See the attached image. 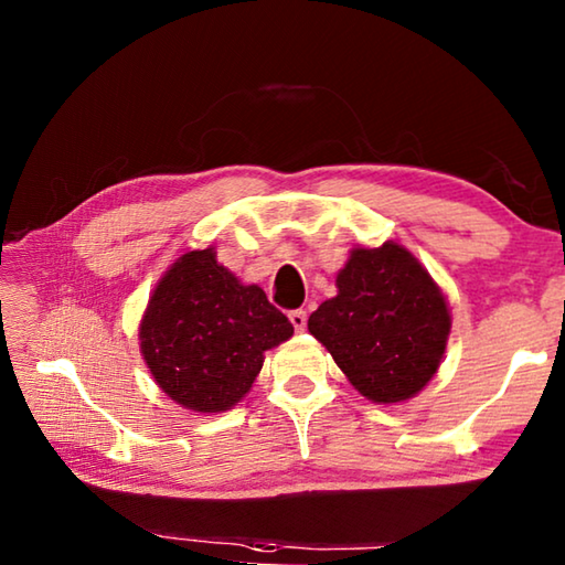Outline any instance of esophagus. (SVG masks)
I'll list each match as a JSON object with an SVG mask.
<instances>
[{
	"label": "esophagus",
	"mask_w": 565,
	"mask_h": 565,
	"mask_svg": "<svg viewBox=\"0 0 565 565\" xmlns=\"http://www.w3.org/2000/svg\"><path fill=\"white\" fill-rule=\"evenodd\" d=\"M289 321L294 323L296 331H303V329H306V311H303V309L289 311Z\"/></svg>",
	"instance_id": "34e87169"
}]
</instances>
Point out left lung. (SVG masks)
Returning <instances> with one entry per match:
<instances>
[{
    "instance_id": "8db88e82",
    "label": "left lung",
    "mask_w": 565,
    "mask_h": 565,
    "mask_svg": "<svg viewBox=\"0 0 565 565\" xmlns=\"http://www.w3.org/2000/svg\"><path fill=\"white\" fill-rule=\"evenodd\" d=\"M339 294L309 317L317 337L363 396L396 404L438 371L451 317L438 286L404 246L353 248Z\"/></svg>"
}]
</instances>
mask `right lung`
Wrapping results in <instances>:
<instances>
[{"label": "right lung", "instance_id": "right-lung-1", "mask_svg": "<svg viewBox=\"0 0 565 565\" xmlns=\"http://www.w3.org/2000/svg\"><path fill=\"white\" fill-rule=\"evenodd\" d=\"M294 333L259 286L238 284L214 248L189 252L151 294L139 339L164 391L184 408H232L262 371L264 351Z\"/></svg>", "mask_w": 565, "mask_h": 565}]
</instances>
